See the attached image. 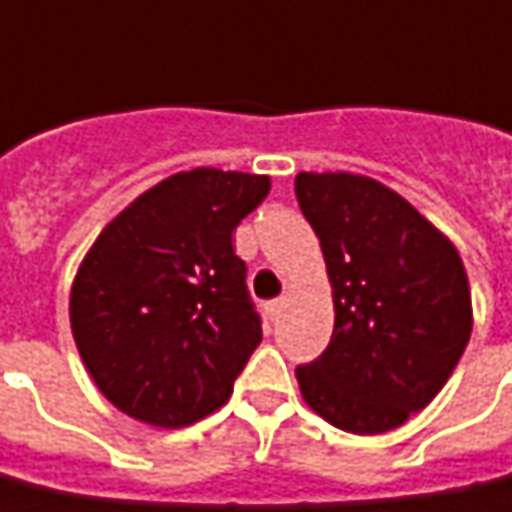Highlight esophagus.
<instances>
[{
	"label": "esophagus",
	"mask_w": 512,
	"mask_h": 512,
	"mask_svg": "<svg viewBox=\"0 0 512 512\" xmlns=\"http://www.w3.org/2000/svg\"><path fill=\"white\" fill-rule=\"evenodd\" d=\"M282 305H285V302H282V299H271V302H266V316L271 318V321H274V318L280 316Z\"/></svg>",
	"instance_id": "34e87169"
}]
</instances>
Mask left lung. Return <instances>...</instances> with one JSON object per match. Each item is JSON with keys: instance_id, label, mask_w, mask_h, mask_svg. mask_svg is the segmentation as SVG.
Here are the masks:
<instances>
[{"instance_id": "1", "label": "left lung", "mask_w": 512, "mask_h": 512, "mask_svg": "<svg viewBox=\"0 0 512 512\" xmlns=\"http://www.w3.org/2000/svg\"><path fill=\"white\" fill-rule=\"evenodd\" d=\"M332 282L335 330L296 368L332 427L380 435L424 410L471 335V291L455 244L407 199L360 174H296Z\"/></svg>"}]
</instances>
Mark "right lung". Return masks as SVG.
Returning <instances> with one entry per match:
<instances>
[{
  "mask_svg": "<svg viewBox=\"0 0 512 512\" xmlns=\"http://www.w3.org/2000/svg\"><path fill=\"white\" fill-rule=\"evenodd\" d=\"M260 174L180 171L99 232L71 285V332L96 388L152 427L219 410L263 338L232 232Z\"/></svg>",
  "mask_w": 512,
  "mask_h": 512,
  "instance_id": "right-lung-1",
  "label": "right lung"
}]
</instances>
